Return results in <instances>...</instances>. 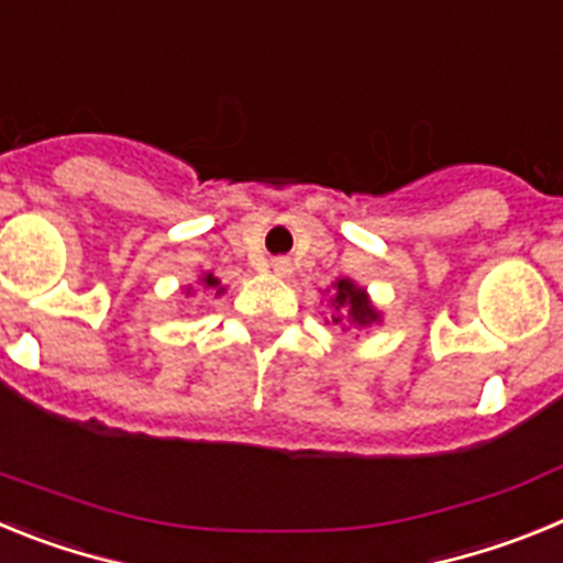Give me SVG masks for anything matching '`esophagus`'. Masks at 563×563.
<instances>
[{
	"label": "esophagus",
	"instance_id": "1",
	"mask_svg": "<svg viewBox=\"0 0 563 563\" xmlns=\"http://www.w3.org/2000/svg\"><path fill=\"white\" fill-rule=\"evenodd\" d=\"M292 267H290V258H273V273H276V276H287V273H290Z\"/></svg>",
	"mask_w": 563,
	"mask_h": 563
}]
</instances>
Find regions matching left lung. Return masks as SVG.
<instances>
[{
    "label": "left lung",
    "mask_w": 563,
    "mask_h": 563,
    "mask_svg": "<svg viewBox=\"0 0 563 563\" xmlns=\"http://www.w3.org/2000/svg\"><path fill=\"white\" fill-rule=\"evenodd\" d=\"M330 301H332V307H335V316H332V321H335V324H341L343 316H346V321L355 327H369V324H377V321H380V312L372 307L366 290H363V287H357L352 278H338L335 285H332Z\"/></svg>",
    "instance_id": "left-lung-1"
}]
</instances>
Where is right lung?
I'll list each match as a JSON object with an SVG mask.
<instances>
[{
    "label": "right lung",
    "instance_id": "obj_1",
    "mask_svg": "<svg viewBox=\"0 0 563 563\" xmlns=\"http://www.w3.org/2000/svg\"><path fill=\"white\" fill-rule=\"evenodd\" d=\"M200 285L206 287V290H217V296H222V292H225V287L220 285V278L213 276V273H206V276L200 278ZM188 290H191V287H188Z\"/></svg>",
    "mask_w": 563,
    "mask_h": 563
}]
</instances>
